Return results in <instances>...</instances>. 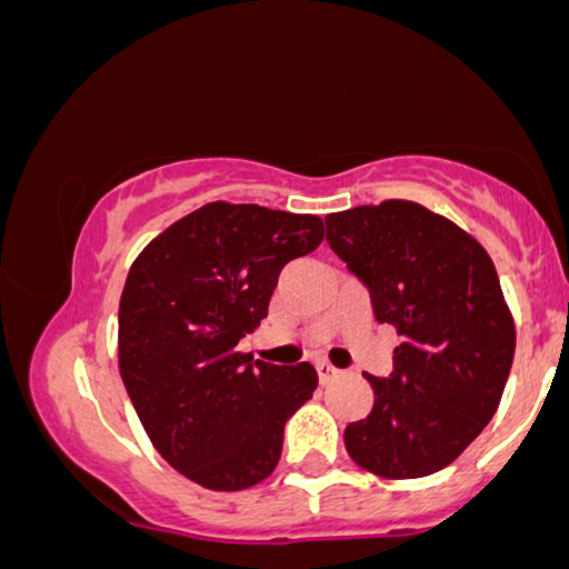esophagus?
I'll return each mask as SVG.
<instances>
[{
    "instance_id": "34e87169",
    "label": "esophagus",
    "mask_w": 569,
    "mask_h": 569,
    "mask_svg": "<svg viewBox=\"0 0 569 569\" xmlns=\"http://www.w3.org/2000/svg\"><path fill=\"white\" fill-rule=\"evenodd\" d=\"M316 369H318V380H321L323 385L331 382V380H337V377H339V371H337L335 367H331V363H326V361L318 363Z\"/></svg>"
}]
</instances>
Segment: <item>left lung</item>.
I'll return each instance as SVG.
<instances>
[{"instance_id": "1", "label": "left lung", "mask_w": 569, "mask_h": 569, "mask_svg": "<svg viewBox=\"0 0 569 569\" xmlns=\"http://www.w3.org/2000/svg\"><path fill=\"white\" fill-rule=\"evenodd\" d=\"M326 240L401 337L393 375H367L375 403L345 428V449L382 479L441 471L492 420L513 363L498 270L473 234L411 200L329 213Z\"/></svg>"}]
</instances>
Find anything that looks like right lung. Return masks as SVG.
<instances>
[{
  "mask_svg": "<svg viewBox=\"0 0 569 569\" xmlns=\"http://www.w3.org/2000/svg\"><path fill=\"white\" fill-rule=\"evenodd\" d=\"M323 240V219L217 200L160 232L130 264L117 363L149 441L213 492L276 471L286 420L318 388L310 363H251L238 350L278 276Z\"/></svg>",
  "mask_w": 569,
  "mask_h": 569,
  "instance_id": "obj_1",
  "label": "right lung"
}]
</instances>
